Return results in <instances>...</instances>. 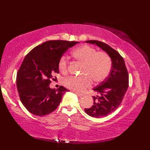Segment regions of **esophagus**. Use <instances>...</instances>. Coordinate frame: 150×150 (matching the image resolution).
<instances>
[{
  "label": "esophagus",
  "mask_w": 150,
  "mask_h": 150,
  "mask_svg": "<svg viewBox=\"0 0 150 150\" xmlns=\"http://www.w3.org/2000/svg\"><path fill=\"white\" fill-rule=\"evenodd\" d=\"M73 92L74 93H75L76 96H78V97H82L83 96V94H82V93H78V92H75V91H73Z\"/></svg>",
  "instance_id": "1"
}]
</instances>
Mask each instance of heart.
<instances>
[{
	"label": "heart",
	"mask_w": 150,
	"mask_h": 150,
	"mask_svg": "<svg viewBox=\"0 0 150 150\" xmlns=\"http://www.w3.org/2000/svg\"><path fill=\"white\" fill-rule=\"evenodd\" d=\"M72 57L84 65L82 71L83 76H69L64 80V85L68 89L81 92L90 87L92 80L100 83L108 76L112 68V61L109 55L97 50L89 45H82L72 52ZM58 69L63 74L68 72V62L62 56L58 64Z\"/></svg>",
	"instance_id": "b5f03b06"
}]
</instances>
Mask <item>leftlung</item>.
<instances>
[{"label": "left lung", "instance_id": "obj_1", "mask_svg": "<svg viewBox=\"0 0 150 150\" xmlns=\"http://www.w3.org/2000/svg\"><path fill=\"white\" fill-rule=\"evenodd\" d=\"M96 44L106 52L111 58L112 69L109 76L93 90L98 96H93V105L85 108L89 115L101 118L115 111L121 104L129 85V75L123 57L108 44L96 40L85 41Z\"/></svg>", "mask_w": 150, "mask_h": 150}]
</instances>
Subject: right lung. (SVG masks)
<instances>
[{
  "mask_svg": "<svg viewBox=\"0 0 150 150\" xmlns=\"http://www.w3.org/2000/svg\"><path fill=\"white\" fill-rule=\"evenodd\" d=\"M79 43L62 40L49 41L35 47L23 60L16 77L19 98L28 111L38 116L53 112L62 96L69 91L63 86L55 90L49 84L59 73L58 61L69 48Z\"/></svg>",
  "mask_w": 150,
  "mask_h": 150,
  "instance_id": "1",
  "label": "right lung"
}]
</instances>
